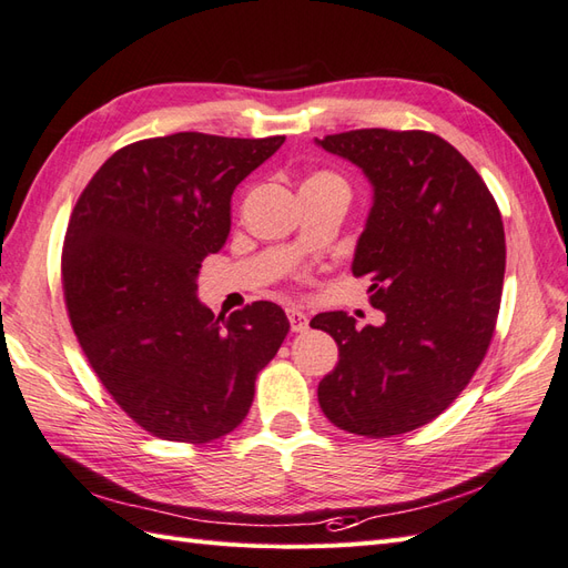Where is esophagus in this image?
<instances>
[{
    "instance_id": "esophagus-1",
    "label": "esophagus",
    "mask_w": 568,
    "mask_h": 568,
    "mask_svg": "<svg viewBox=\"0 0 568 568\" xmlns=\"http://www.w3.org/2000/svg\"><path fill=\"white\" fill-rule=\"evenodd\" d=\"M286 315H288V323H292L294 332H306L308 329V315L306 313H301L296 308H288Z\"/></svg>"
}]
</instances>
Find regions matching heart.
Wrapping results in <instances>:
<instances>
[{"instance_id": "1", "label": "heart", "mask_w": 568, "mask_h": 568, "mask_svg": "<svg viewBox=\"0 0 568 568\" xmlns=\"http://www.w3.org/2000/svg\"><path fill=\"white\" fill-rule=\"evenodd\" d=\"M327 178H335V175H329V173H317V175H313V178H308V180H327ZM306 180V183H308Z\"/></svg>"}]
</instances>
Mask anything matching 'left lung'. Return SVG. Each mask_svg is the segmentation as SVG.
<instances>
[{"label":"left lung","mask_w":568,"mask_h":568,"mask_svg":"<svg viewBox=\"0 0 568 568\" xmlns=\"http://www.w3.org/2000/svg\"><path fill=\"white\" fill-rule=\"evenodd\" d=\"M315 144L371 183L352 272L371 276V303L385 313L364 329L342 311L313 317L339 347L317 403L349 434H405L448 409L489 349L506 270L499 206L432 132L352 130Z\"/></svg>","instance_id":"left-lung-1"}]
</instances>
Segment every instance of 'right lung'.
<instances>
[{
    "instance_id": "right-lung-1",
    "label": "right lung",
    "mask_w": 568,
    "mask_h": 568,
    "mask_svg": "<svg viewBox=\"0 0 568 568\" xmlns=\"http://www.w3.org/2000/svg\"><path fill=\"white\" fill-rule=\"evenodd\" d=\"M282 144L202 132L130 144L69 219L62 282L77 339L115 403L159 438L233 432L286 337L272 301L224 321L197 296L202 260L226 245L233 190Z\"/></svg>"
}]
</instances>
